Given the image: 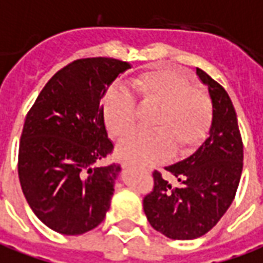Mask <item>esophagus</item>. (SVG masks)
I'll return each instance as SVG.
<instances>
[{
	"mask_svg": "<svg viewBox=\"0 0 263 263\" xmlns=\"http://www.w3.org/2000/svg\"><path fill=\"white\" fill-rule=\"evenodd\" d=\"M121 166H122L124 170H129V168H132V165L129 162H122L121 163Z\"/></svg>",
	"mask_w": 263,
	"mask_h": 263,
	"instance_id": "34e87169",
	"label": "esophagus"
}]
</instances>
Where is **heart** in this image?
I'll use <instances>...</instances> for the list:
<instances>
[{
	"label": "heart",
	"instance_id": "b5f03b06",
	"mask_svg": "<svg viewBox=\"0 0 263 263\" xmlns=\"http://www.w3.org/2000/svg\"><path fill=\"white\" fill-rule=\"evenodd\" d=\"M132 89L144 104L158 105L152 131H135L118 145V155L128 162L151 165L162 161L174 148L186 154L206 137L212 105L205 93L192 87L178 69L159 67L132 81ZM135 101L124 89H111L102 101V117L114 137H124L135 124Z\"/></svg>",
	"mask_w": 263,
	"mask_h": 263
}]
</instances>
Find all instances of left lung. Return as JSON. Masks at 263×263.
<instances>
[{"label":"left lung","instance_id":"1","mask_svg":"<svg viewBox=\"0 0 263 263\" xmlns=\"http://www.w3.org/2000/svg\"><path fill=\"white\" fill-rule=\"evenodd\" d=\"M196 75L208 88L212 122L208 138L191 155L165 170L174 186L154 172V191L144 198L151 227L170 239H196L218 223L234 201L243 166V145L232 101L206 72Z\"/></svg>","mask_w":263,"mask_h":263}]
</instances>
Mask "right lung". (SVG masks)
Masks as SVG:
<instances>
[{"mask_svg": "<svg viewBox=\"0 0 263 263\" xmlns=\"http://www.w3.org/2000/svg\"><path fill=\"white\" fill-rule=\"evenodd\" d=\"M131 68L114 58H85L47 82L24 124L18 176L36 218L55 232L81 235L104 221L118 163L102 166L114 149L101 101Z\"/></svg>", "mask_w": 263, "mask_h": 263, "instance_id": "add662e5", "label": "right lung"}]
</instances>
